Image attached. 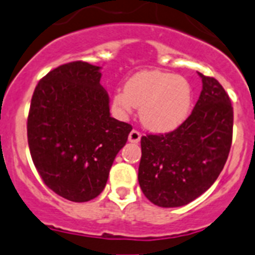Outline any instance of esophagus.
<instances>
[{"label":"esophagus","mask_w":255,"mask_h":255,"mask_svg":"<svg viewBox=\"0 0 255 255\" xmlns=\"http://www.w3.org/2000/svg\"><path fill=\"white\" fill-rule=\"evenodd\" d=\"M140 140H141L140 132H138V130H136V129L130 130L129 136H128V141H129V142L137 143V142H140Z\"/></svg>","instance_id":"1"}]
</instances>
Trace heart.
<instances>
[{
  "instance_id": "1",
  "label": "heart",
  "mask_w": 255,
  "mask_h": 255,
  "mask_svg": "<svg viewBox=\"0 0 255 255\" xmlns=\"http://www.w3.org/2000/svg\"><path fill=\"white\" fill-rule=\"evenodd\" d=\"M113 101L122 114L140 108L141 122L149 129L169 132L189 117L192 90L181 75L143 70L130 77L125 90L115 92Z\"/></svg>"
}]
</instances>
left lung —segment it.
Masks as SVG:
<instances>
[{
  "label": "left lung",
  "mask_w": 255,
  "mask_h": 255,
  "mask_svg": "<svg viewBox=\"0 0 255 255\" xmlns=\"http://www.w3.org/2000/svg\"><path fill=\"white\" fill-rule=\"evenodd\" d=\"M200 75L203 90L189 118L172 132L141 137L138 183L163 208L182 207L218 178L232 143L234 108L213 77Z\"/></svg>",
  "instance_id": "1"
}]
</instances>
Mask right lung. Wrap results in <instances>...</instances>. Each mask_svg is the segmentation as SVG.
Instances as JSON below:
<instances>
[{
    "label": "right lung",
    "mask_w": 255,
    "mask_h": 255,
    "mask_svg": "<svg viewBox=\"0 0 255 255\" xmlns=\"http://www.w3.org/2000/svg\"><path fill=\"white\" fill-rule=\"evenodd\" d=\"M100 66L73 61L38 82L26 132L35 169L45 185L75 203L92 200L108 182L110 168L132 126L110 117Z\"/></svg>",
    "instance_id": "obj_1"
}]
</instances>
